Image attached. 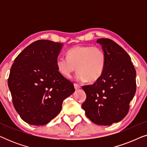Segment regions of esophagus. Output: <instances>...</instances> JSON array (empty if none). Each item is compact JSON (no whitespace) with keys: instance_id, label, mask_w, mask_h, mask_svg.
Returning a JSON list of instances; mask_svg holds the SVG:
<instances>
[{"instance_id":"esophagus-1","label":"esophagus","mask_w":147,"mask_h":147,"mask_svg":"<svg viewBox=\"0 0 147 147\" xmlns=\"http://www.w3.org/2000/svg\"><path fill=\"white\" fill-rule=\"evenodd\" d=\"M74 88H75L76 90H78V89H80V86L77 84H74Z\"/></svg>"}]
</instances>
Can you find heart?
<instances>
[{
    "label": "heart",
    "instance_id": "b5f03b06",
    "mask_svg": "<svg viewBox=\"0 0 147 147\" xmlns=\"http://www.w3.org/2000/svg\"><path fill=\"white\" fill-rule=\"evenodd\" d=\"M67 58L58 57L56 66L58 71L66 78H71L77 70L76 79L90 83L98 80L104 73L106 58L103 50L98 47L79 45L68 50Z\"/></svg>",
    "mask_w": 147,
    "mask_h": 147
}]
</instances>
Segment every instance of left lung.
Segmentation results:
<instances>
[{
	"mask_svg": "<svg viewBox=\"0 0 147 147\" xmlns=\"http://www.w3.org/2000/svg\"><path fill=\"white\" fill-rule=\"evenodd\" d=\"M106 55L105 69L92 85L84 86L86 101L82 107L94 123L108 126L123 119L136 92V71L124 49L109 39H98Z\"/></svg>",
	"mask_w": 147,
	"mask_h": 147,
	"instance_id": "left-lung-1",
	"label": "left lung"
}]
</instances>
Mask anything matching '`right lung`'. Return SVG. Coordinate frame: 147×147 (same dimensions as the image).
I'll return each instance as SVG.
<instances>
[{"instance_id":"add662e5","label":"right lung","mask_w":147,"mask_h":147,"mask_svg":"<svg viewBox=\"0 0 147 147\" xmlns=\"http://www.w3.org/2000/svg\"><path fill=\"white\" fill-rule=\"evenodd\" d=\"M63 44L38 40L16 57L8 79L13 103L20 117L32 125H44L61 111L63 101L75 92L58 71L56 59Z\"/></svg>"}]
</instances>
